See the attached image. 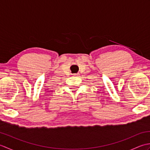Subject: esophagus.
<instances>
[{"label":"esophagus","mask_w":150,"mask_h":150,"mask_svg":"<svg viewBox=\"0 0 150 150\" xmlns=\"http://www.w3.org/2000/svg\"><path fill=\"white\" fill-rule=\"evenodd\" d=\"M73 75L74 77H80V74L79 73H74V74H73Z\"/></svg>","instance_id":"34e87169"}]
</instances>
